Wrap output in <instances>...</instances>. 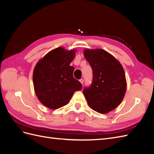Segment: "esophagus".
I'll use <instances>...</instances> for the list:
<instances>
[{"label":"esophagus","mask_w":154,"mask_h":154,"mask_svg":"<svg viewBox=\"0 0 154 154\" xmlns=\"http://www.w3.org/2000/svg\"><path fill=\"white\" fill-rule=\"evenodd\" d=\"M80 82L83 85V79H81V80H80Z\"/></svg>","instance_id":"34e87169"}]
</instances>
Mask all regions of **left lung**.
<instances>
[{"mask_svg":"<svg viewBox=\"0 0 154 154\" xmlns=\"http://www.w3.org/2000/svg\"><path fill=\"white\" fill-rule=\"evenodd\" d=\"M83 54L93 71V80L83 92L94 111L106 114L123 101L127 80L122 65L114 56L101 49H85Z\"/></svg>","mask_w":154,"mask_h":154,"instance_id":"left-lung-1","label":"left lung"}]
</instances>
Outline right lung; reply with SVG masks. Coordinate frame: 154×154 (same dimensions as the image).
Wrapping results in <instances>:
<instances>
[{
    "mask_svg": "<svg viewBox=\"0 0 154 154\" xmlns=\"http://www.w3.org/2000/svg\"><path fill=\"white\" fill-rule=\"evenodd\" d=\"M76 51L59 47L49 51L36 64L32 74L35 94L49 109L66 105L74 92L82 90L81 83L73 77L74 68L70 66Z\"/></svg>",
    "mask_w": 154,
    "mask_h": 154,
    "instance_id": "add662e5",
    "label": "right lung"
}]
</instances>
